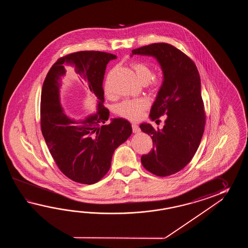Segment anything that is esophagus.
<instances>
[{
  "mask_svg": "<svg viewBox=\"0 0 248 248\" xmlns=\"http://www.w3.org/2000/svg\"><path fill=\"white\" fill-rule=\"evenodd\" d=\"M132 128H133V132H134V133H136V134L141 131L140 127L137 126V124H132Z\"/></svg>",
  "mask_w": 248,
  "mask_h": 248,
  "instance_id": "1",
  "label": "esophagus"
}]
</instances>
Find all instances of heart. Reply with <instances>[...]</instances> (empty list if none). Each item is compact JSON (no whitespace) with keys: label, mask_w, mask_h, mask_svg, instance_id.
Masks as SVG:
<instances>
[{"label":"heart","mask_w":248,"mask_h":248,"mask_svg":"<svg viewBox=\"0 0 248 248\" xmlns=\"http://www.w3.org/2000/svg\"><path fill=\"white\" fill-rule=\"evenodd\" d=\"M132 68L134 69L135 73L137 74V79L142 84H146L153 77V69L149 67L146 64L142 63H134L132 64ZM158 81L156 79L152 80V85L156 87ZM106 95L111 96V89L110 86L106 82ZM150 106V103L145 98H135V99H127L122 101L115 107V111L117 114L123 117L132 122H137L142 119L144 111L147 110Z\"/></svg>","instance_id":"1"}]
</instances>
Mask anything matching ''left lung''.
Instances as JSON below:
<instances>
[{"instance_id":"left-lung-1","label":"left lung","mask_w":248,"mask_h":248,"mask_svg":"<svg viewBox=\"0 0 248 248\" xmlns=\"http://www.w3.org/2000/svg\"><path fill=\"white\" fill-rule=\"evenodd\" d=\"M133 55L153 57L159 63L163 82L149 117L156 121L167 116L162 129L155 130L149 123L140 125L154 144L141 162L155 175L175 174L193 158L204 133L206 117L199 71L185 53L168 43L138 47L132 50Z\"/></svg>"}]
</instances>
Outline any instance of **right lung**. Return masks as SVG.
<instances>
[{
    "mask_svg": "<svg viewBox=\"0 0 248 248\" xmlns=\"http://www.w3.org/2000/svg\"><path fill=\"white\" fill-rule=\"evenodd\" d=\"M115 55L79 51L59 58L47 73L42 86L41 127L49 153L59 169L74 182L93 185L111 168L114 151L131 136L130 122L122 118L108 121L110 111L104 106L103 81L106 65ZM68 65L87 83L97 98V111L83 119L68 117L61 105V79Z\"/></svg>",
    "mask_w": 248,
    "mask_h": 248,
    "instance_id": "right-lung-1",
    "label": "right lung"
}]
</instances>
